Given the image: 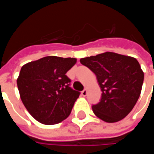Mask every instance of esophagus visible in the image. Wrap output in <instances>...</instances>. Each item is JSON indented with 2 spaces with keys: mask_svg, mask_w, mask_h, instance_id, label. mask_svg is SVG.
I'll use <instances>...</instances> for the list:
<instances>
[{
  "mask_svg": "<svg viewBox=\"0 0 154 154\" xmlns=\"http://www.w3.org/2000/svg\"><path fill=\"white\" fill-rule=\"evenodd\" d=\"M87 89H84L82 91V95L83 96V97H86L87 96Z\"/></svg>",
  "mask_w": 154,
  "mask_h": 154,
  "instance_id": "1",
  "label": "esophagus"
}]
</instances>
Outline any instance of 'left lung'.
Listing matches in <instances>:
<instances>
[{"instance_id":"left-lung-1","label":"left lung","mask_w":154,"mask_h":154,"mask_svg":"<svg viewBox=\"0 0 154 154\" xmlns=\"http://www.w3.org/2000/svg\"><path fill=\"white\" fill-rule=\"evenodd\" d=\"M97 76L101 89L100 102L92 106L94 114L107 123L124 119L139 99L143 72L136 58L106 52L80 59Z\"/></svg>"}]
</instances>
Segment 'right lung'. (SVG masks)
Returning a JSON list of instances; mask_svg holds the SVG:
<instances>
[{"label":"right lung","mask_w":154,"mask_h":154,"mask_svg":"<svg viewBox=\"0 0 154 154\" xmlns=\"http://www.w3.org/2000/svg\"><path fill=\"white\" fill-rule=\"evenodd\" d=\"M76 63L73 57L48 56L21 67L17 78L20 96L37 121L51 125L70 115L80 92L71 88L66 73Z\"/></svg>","instance_id":"obj_1"}]
</instances>
